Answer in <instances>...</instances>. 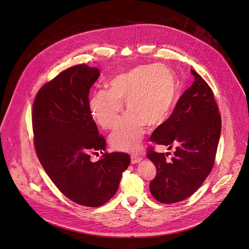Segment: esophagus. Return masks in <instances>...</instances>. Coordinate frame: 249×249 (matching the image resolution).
Wrapping results in <instances>:
<instances>
[{"label":"esophagus","mask_w":249,"mask_h":249,"mask_svg":"<svg viewBox=\"0 0 249 249\" xmlns=\"http://www.w3.org/2000/svg\"><path fill=\"white\" fill-rule=\"evenodd\" d=\"M142 160V158L141 157H138V156H135V155H133L132 157H131V161H132V163L133 164H136V163H138V162H140Z\"/></svg>","instance_id":"1"}]
</instances>
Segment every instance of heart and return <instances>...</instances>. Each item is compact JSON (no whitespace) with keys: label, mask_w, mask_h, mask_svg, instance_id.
<instances>
[{"label":"heart","mask_w":249,"mask_h":249,"mask_svg":"<svg viewBox=\"0 0 249 249\" xmlns=\"http://www.w3.org/2000/svg\"><path fill=\"white\" fill-rule=\"evenodd\" d=\"M107 86L108 90L90 95L89 114L103 129H113L121 119L125 102L129 113L111 134L110 142L115 150L137 152L146 126L162 125L173 111L178 95L176 76L160 64L140 65L115 74Z\"/></svg>","instance_id":"obj_1"}]
</instances>
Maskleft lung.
<instances>
[{"label":"left lung","mask_w":249,"mask_h":249,"mask_svg":"<svg viewBox=\"0 0 249 249\" xmlns=\"http://www.w3.org/2000/svg\"><path fill=\"white\" fill-rule=\"evenodd\" d=\"M192 86L178 99L173 113L153 133L151 141L175 146L173 158L152 148L147 158L156 165L150 182L153 196L161 203H176L192 196L210 174L221 137V120L213 91L191 70ZM170 155V154H169Z\"/></svg>","instance_id":"obj_1"}]
</instances>
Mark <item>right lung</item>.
Returning <instances> with one entry per match:
<instances>
[{"label":"right lung","instance_id":"add662e5","mask_svg":"<svg viewBox=\"0 0 249 249\" xmlns=\"http://www.w3.org/2000/svg\"><path fill=\"white\" fill-rule=\"evenodd\" d=\"M97 68L71 67L38 91L32 107L38 159L56 187L75 203L98 207L115 195L131 162L125 153H103L106 140L89 111V92ZM104 155L94 163L92 153Z\"/></svg>","mask_w":249,"mask_h":249}]
</instances>
